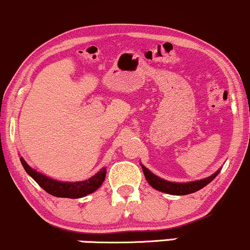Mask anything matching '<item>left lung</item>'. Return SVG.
Here are the masks:
<instances>
[{
    "label": "left lung",
    "mask_w": 250,
    "mask_h": 250,
    "mask_svg": "<svg viewBox=\"0 0 250 250\" xmlns=\"http://www.w3.org/2000/svg\"><path fill=\"white\" fill-rule=\"evenodd\" d=\"M142 165V169L143 172H144L145 178H146L147 183L150 184L153 189L158 190V191L165 192V193H170V195H188V193H192L201 190L202 188H204L206 186H208L210 182L214 179L216 176L220 173V170L216 171L215 173H212L211 176L209 177L203 178V179H197V181H193V182H184V183H177V182H169V181H165L158 176H156L155 173L151 172L147 167H145L144 165Z\"/></svg>",
    "instance_id": "obj_1"
}]
</instances>
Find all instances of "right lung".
I'll list each match as a JSON object with an SVG mask.
<instances>
[{
  "instance_id": "add662e5",
  "label": "right lung",
  "mask_w": 250,
  "mask_h": 250,
  "mask_svg": "<svg viewBox=\"0 0 250 250\" xmlns=\"http://www.w3.org/2000/svg\"><path fill=\"white\" fill-rule=\"evenodd\" d=\"M22 167L26 170V172L30 176L36 183L40 186L44 191H47L50 195L55 197H64V198H80L83 196H87L89 193L94 192L95 190L102 187L106 177V167H103L102 170L98 171L94 176L86 181L81 182H61L47 177L43 173L39 172L33 167H30L24 161L23 157L20 158Z\"/></svg>"
}]
</instances>
